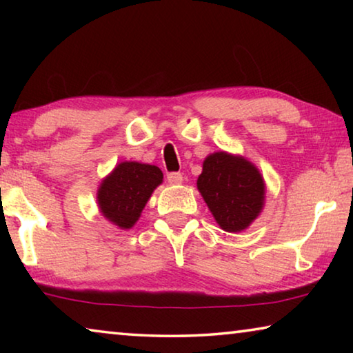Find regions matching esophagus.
Here are the masks:
<instances>
[{"mask_svg":"<svg viewBox=\"0 0 353 353\" xmlns=\"http://www.w3.org/2000/svg\"><path fill=\"white\" fill-rule=\"evenodd\" d=\"M166 181H168L170 185H181L182 181H183V177H182L181 172H170L168 177H166Z\"/></svg>","mask_w":353,"mask_h":353,"instance_id":"34e87169","label":"esophagus"}]
</instances>
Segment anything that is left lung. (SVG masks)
<instances>
[{
    "instance_id": "obj_1",
    "label": "left lung",
    "mask_w": 353,
    "mask_h": 353,
    "mask_svg": "<svg viewBox=\"0 0 353 353\" xmlns=\"http://www.w3.org/2000/svg\"><path fill=\"white\" fill-rule=\"evenodd\" d=\"M196 185L214 221L225 232L246 230L265 207V179L243 155L225 151L207 155Z\"/></svg>"
}]
</instances>
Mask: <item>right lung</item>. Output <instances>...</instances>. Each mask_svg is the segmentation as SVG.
<instances>
[{
	"label": "right lung",
	"instance_id": "obj_1",
	"mask_svg": "<svg viewBox=\"0 0 353 353\" xmlns=\"http://www.w3.org/2000/svg\"><path fill=\"white\" fill-rule=\"evenodd\" d=\"M163 182L159 166L121 162L101 181L97 191L99 213L118 229H132L154 190Z\"/></svg>",
	"mask_w": 353,
	"mask_h": 353
}]
</instances>
